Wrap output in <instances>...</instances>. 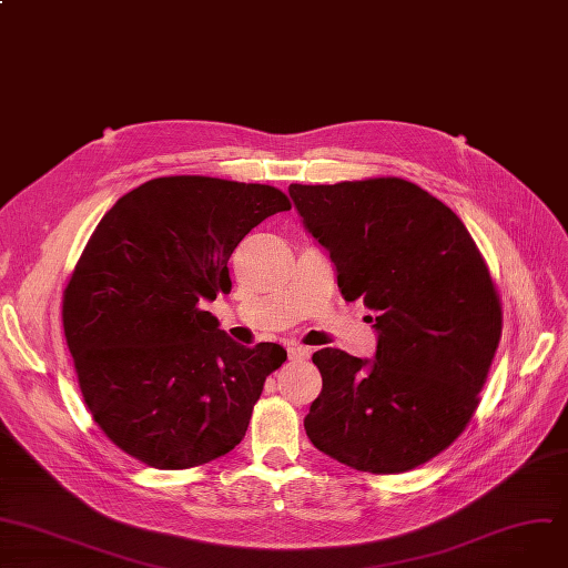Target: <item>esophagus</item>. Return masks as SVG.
Segmentation results:
<instances>
[{"instance_id":"obj_1","label":"esophagus","mask_w":568,"mask_h":568,"mask_svg":"<svg viewBox=\"0 0 568 568\" xmlns=\"http://www.w3.org/2000/svg\"><path fill=\"white\" fill-rule=\"evenodd\" d=\"M310 355H312L310 347H302V345L288 347V362H304V359H310Z\"/></svg>"}]
</instances>
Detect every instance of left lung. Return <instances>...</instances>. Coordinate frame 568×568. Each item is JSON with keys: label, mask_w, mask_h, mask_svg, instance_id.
I'll return each instance as SVG.
<instances>
[{"label": "left lung", "mask_w": 568, "mask_h": 568, "mask_svg": "<svg viewBox=\"0 0 568 568\" xmlns=\"http://www.w3.org/2000/svg\"><path fill=\"white\" fill-rule=\"evenodd\" d=\"M288 193L329 252L341 295L377 314L379 336L371 364L336 347L314 353L323 390L304 429L355 470H412L444 453L479 405L503 334L487 261L459 217L407 180Z\"/></svg>", "instance_id": "obj_1"}]
</instances>
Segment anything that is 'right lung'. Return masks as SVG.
I'll use <instances>...</instances> for the list:
<instances>
[{
	"label": "right lung",
	"instance_id": "add662e5",
	"mask_svg": "<svg viewBox=\"0 0 568 568\" xmlns=\"http://www.w3.org/2000/svg\"><path fill=\"white\" fill-rule=\"evenodd\" d=\"M288 197L202 174L122 195L63 291V332L85 407L122 453L161 468L209 464L247 432L277 343H234L202 304L230 293V256Z\"/></svg>",
	"mask_w": 568,
	"mask_h": 568
}]
</instances>
